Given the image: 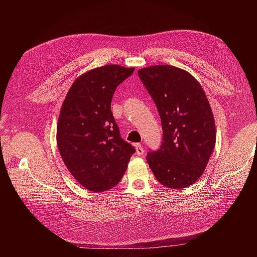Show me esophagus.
Listing matches in <instances>:
<instances>
[{
  "instance_id": "esophagus-1",
  "label": "esophagus",
  "mask_w": 257,
  "mask_h": 257,
  "mask_svg": "<svg viewBox=\"0 0 257 257\" xmlns=\"http://www.w3.org/2000/svg\"><path fill=\"white\" fill-rule=\"evenodd\" d=\"M135 148H136V153H137L138 155H143V154H144L145 150H144V147H143L142 145L137 144V145H135Z\"/></svg>"
}]
</instances>
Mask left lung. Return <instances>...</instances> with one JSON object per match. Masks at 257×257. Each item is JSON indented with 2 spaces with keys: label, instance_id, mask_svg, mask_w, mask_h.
<instances>
[{
  "label": "left lung",
  "instance_id": "8db88e82",
  "mask_svg": "<svg viewBox=\"0 0 257 257\" xmlns=\"http://www.w3.org/2000/svg\"><path fill=\"white\" fill-rule=\"evenodd\" d=\"M138 76L157 105L163 136L147 162L157 180L183 189L203 175L215 146L213 114L203 88L188 72L170 65L142 68Z\"/></svg>",
  "mask_w": 257,
  "mask_h": 257
}]
</instances>
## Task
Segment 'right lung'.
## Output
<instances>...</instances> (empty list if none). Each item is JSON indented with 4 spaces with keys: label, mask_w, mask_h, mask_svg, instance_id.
Masks as SVG:
<instances>
[{
    "label": "right lung",
    "mask_w": 257,
    "mask_h": 257,
    "mask_svg": "<svg viewBox=\"0 0 257 257\" xmlns=\"http://www.w3.org/2000/svg\"><path fill=\"white\" fill-rule=\"evenodd\" d=\"M134 71L113 64L92 69L73 83L62 105L60 154L69 173L92 192L118 184L136 151L122 139L110 109L116 87Z\"/></svg>",
    "instance_id": "right-lung-1"
}]
</instances>
